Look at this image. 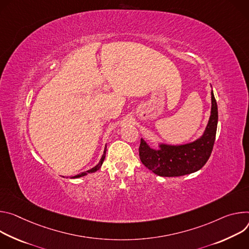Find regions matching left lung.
<instances>
[{"instance_id":"left-lung-1","label":"left lung","mask_w":249,"mask_h":249,"mask_svg":"<svg viewBox=\"0 0 249 249\" xmlns=\"http://www.w3.org/2000/svg\"><path fill=\"white\" fill-rule=\"evenodd\" d=\"M217 126V105L212 91V112L201 139L178 146L160 145L159 150L150 148L142 139L140 158L146 168L162 177H177L200 170L213 151Z\"/></svg>"}]
</instances>
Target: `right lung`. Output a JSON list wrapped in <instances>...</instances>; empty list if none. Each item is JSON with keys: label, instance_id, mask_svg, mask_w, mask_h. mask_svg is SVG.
<instances>
[{"label": "right lung", "instance_id": "1", "mask_svg": "<svg viewBox=\"0 0 249 249\" xmlns=\"http://www.w3.org/2000/svg\"><path fill=\"white\" fill-rule=\"evenodd\" d=\"M106 150H107V146L105 147V150H104V154H103V156H102V158H101V161L99 162V164H98V165H96V166H95L94 168H92V169H90V170H88V171H86V172H83V173H81V174H79V175H76L74 178H79V177H82V176H85V175H87L88 173H93V172H96L97 170H99V169L101 168V166H102V164H103L104 160H105V156H106Z\"/></svg>", "mask_w": 249, "mask_h": 249}]
</instances>
